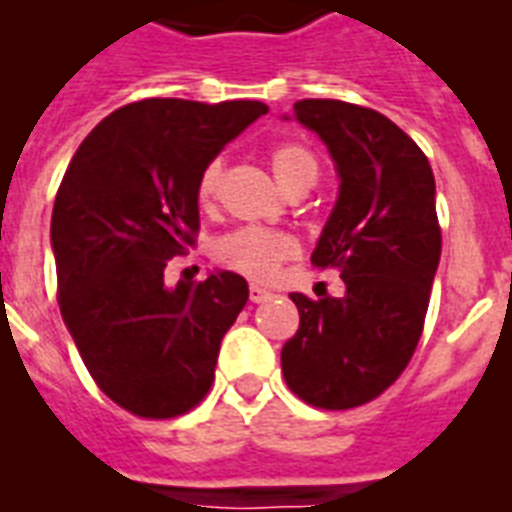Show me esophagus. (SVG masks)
<instances>
[{"label": "esophagus", "instance_id": "1", "mask_svg": "<svg viewBox=\"0 0 512 512\" xmlns=\"http://www.w3.org/2000/svg\"><path fill=\"white\" fill-rule=\"evenodd\" d=\"M248 296H251L253 304H261V301L272 299V293H269L267 288H259V285H251V291H248Z\"/></svg>", "mask_w": 512, "mask_h": 512}]
</instances>
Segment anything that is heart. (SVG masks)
Returning <instances> with one entry per match:
<instances>
[{
    "label": "heart",
    "instance_id": "b5f03b06",
    "mask_svg": "<svg viewBox=\"0 0 512 512\" xmlns=\"http://www.w3.org/2000/svg\"><path fill=\"white\" fill-rule=\"evenodd\" d=\"M269 162L275 170L277 181L285 189L299 184H315L318 178V157L310 146L299 141H283L272 146ZM221 176H224V162L211 160L202 168L197 178V202L202 208H211L219 192ZM296 256V243L291 235L264 227H240L229 235L219 237L213 245V259L221 269L235 272V275L253 280V283H267L277 275L280 264Z\"/></svg>",
    "mask_w": 512,
    "mask_h": 512
}]
</instances>
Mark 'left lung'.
I'll use <instances>...</instances> for the list:
<instances>
[{
	"label": "left lung",
	"instance_id": "obj_1",
	"mask_svg": "<svg viewBox=\"0 0 512 512\" xmlns=\"http://www.w3.org/2000/svg\"><path fill=\"white\" fill-rule=\"evenodd\" d=\"M293 114L326 141L342 178L312 264L339 269L347 296L291 293L299 331L280 363L296 398L347 411L379 398L414 358L441 261L435 178L425 152L374 109L304 98Z\"/></svg>",
	"mask_w": 512,
	"mask_h": 512
}]
</instances>
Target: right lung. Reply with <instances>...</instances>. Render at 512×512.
Masks as SVG:
<instances>
[{"label": "right lung", "instance_id": "1", "mask_svg": "<svg viewBox=\"0 0 512 512\" xmlns=\"http://www.w3.org/2000/svg\"><path fill=\"white\" fill-rule=\"evenodd\" d=\"M261 114V101L144 98L95 125L58 186L63 323L93 382L133 417H181L211 390L248 283L216 272L168 288L165 267L197 243L202 168Z\"/></svg>", "mask_w": 512, "mask_h": 512}]
</instances>
